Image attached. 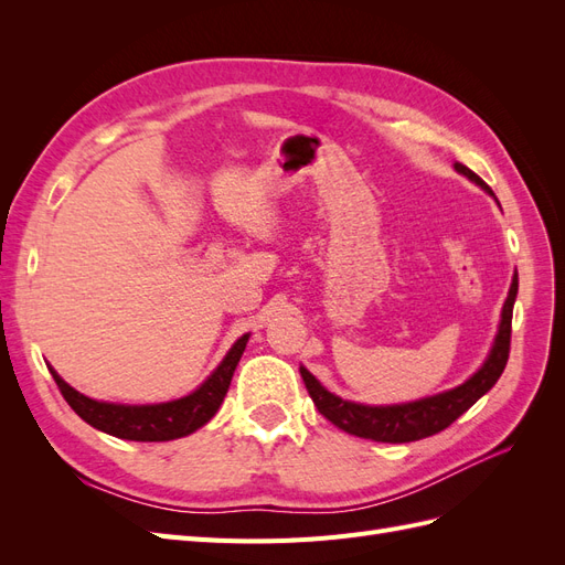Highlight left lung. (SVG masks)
<instances>
[{"instance_id":"1","label":"left lung","mask_w":565,"mask_h":565,"mask_svg":"<svg viewBox=\"0 0 565 565\" xmlns=\"http://www.w3.org/2000/svg\"><path fill=\"white\" fill-rule=\"evenodd\" d=\"M455 172L467 177L476 185H481L486 193L494 195L490 185L473 174L469 167L455 162ZM500 204V202H498ZM519 295V273L511 278V287L507 301L502 306V320L498 334H494L492 349L483 365L478 367L471 377L455 388H448L436 396H426L413 403H398V405H363L334 396L332 391L324 388L313 374L303 365L299 367L301 380L309 388V396L313 398L318 413L328 417L341 431H347L358 438H370L377 443H409L426 436H434L467 413V409L481 398L500 380L504 372L507 358H509V341H511V313H514V301Z\"/></svg>"}]
</instances>
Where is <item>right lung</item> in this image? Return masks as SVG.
Wrapping results in <instances>:
<instances>
[{
	"label": "right lung",
	"mask_w": 565,
	"mask_h": 565,
	"mask_svg": "<svg viewBox=\"0 0 565 565\" xmlns=\"http://www.w3.org/2000/svg\"><path fill=\"white\" fill-rule=\"evenodd\" d=\"M249 334H243L224 355V361L204 380L193 393L183 398L167 401V403H152V405H125V403H106L94 401L84 393L75 391L71 384L61 380V374L51 367V377L56 380L63 398L67 401L75 413L92 424L94 429L110 434L115 438L125 440H141V443H160V440H174L188 434L198 431L200 426L207 424L216 409L226 398V391L231 386L233 372L241 363L243 351L247 347Z\"/></svg>",
	"instance_id": "1"
}]
</instances>
